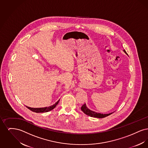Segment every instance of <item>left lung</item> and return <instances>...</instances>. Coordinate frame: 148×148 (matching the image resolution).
Returning <instances> with one entry per match:
<instances>
[{
    "mask_svg": "<svg viewBox=\"0 0 148 148\" xmlns=\"http://www.w3.org/2000/svg\"><path fill=\"white\" fill-rule=\"evenodd\" d=\"M126 54H127V53L125 50H123ZM81 110L83 111V113H85L86 115L90 116L91 117H94V118H105L106 116H108L109 115H110V114H112V113H109V114H100V113H98L92 111L90 110H89L86 106V104H84L83 106H82L81 107Z\"/></svg>",
    "mask_w": 148,
    "mask_h": 148,
    "instance_id": "obj_1",
    "label": "left lung"
}]
</instances>
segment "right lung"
Returning a JSON list of instances; mask_svg holds the SVG:
<instances>
[{"label": "right lung", "mask_w": 148, "mask_h": 148, "mask_svg": "<svg viewBox=\"0 0 148 148\" xmlns=\"http://www.w3.org/2000/svg\"><path fill=\"white\" fill-rule=\"evenodd\" d=\"M59 101V100L56 102V103L55 104H54L53 106H50L49 107H45V108H30L28 106H27L26 107L27 108H28L29 109H30V110H32V112H35V113H45V112H48L50 110H53V109H54L56 108L58 103Z\"/></svg>", "instance_id": "obj_1"}]
</instances>
